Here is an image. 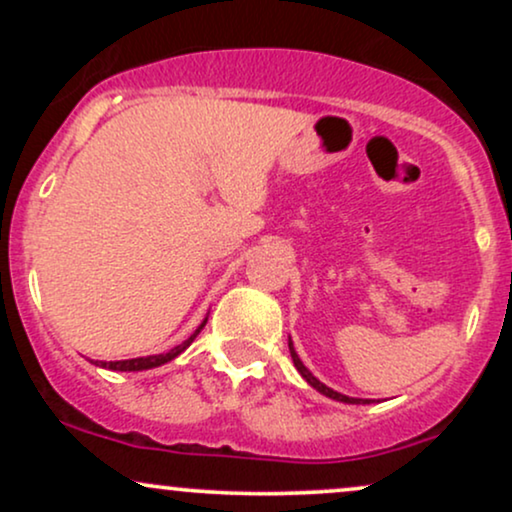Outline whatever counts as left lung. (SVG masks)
Here are the masks:
<instances>
[{"label": "left lung", "instance_id": "obj_1", "mask_svg": "<svg viewBox=\"0 0 512 512\" xmlns=\"http://www.w3.org/2000/svg\"><path fill=\"white\" fill-rule=\"evenodd\" d=\"M289 351H291V358H293V366H296L298 373L303 375V378H305V383H308L310 387H315V390L320 392V395H325V397H330V399H337V402H344V404H370V399H358V397L342 395V392L332 390V387H327L325 383H320V380H317L315 375L310 373V370L303 366V361H301V358H298L296 349H293V342H291V337H289Z\"/></svg>", "mask_w": 512, "mask_h": 512}]
</instances>
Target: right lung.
Here are the masks:
<instances>
[{
    "label": "right lung",
    "mask_w": 512,
    "mask_h": 512,
    "mask_svg": "<svg viewBox=\"0 0 512 512\" xmlns=\"http://www.w3.org/2000/svg\"><path fill=\"white\" fill-rule=\"evenodd\" d=\"M207 320H209V315L204 317V320H202V325H199L197 330L192 332L190 337L185 339V342L178 344V346H173V349L166 351V354H156V356H139V358H127V361H98L96 366H101V368H108V370H122V373H134V370H149V368H158V366H163V363L173 361L175 356H180L182 351L187 349V346H190L192 342H195V339H197V334L202 332V327H204V325H207Z\"/></svg>",
    "instance_id": "right-lung-1"
}]
</instances>
